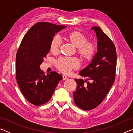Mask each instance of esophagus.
Returning a JSON list of instances; mask_svg holds the SVG:
<instances>
[{"label":"esophagus","instance_id":"1","mask_svg":"<svg viewBox=\"0 0 133 133\" xmlns=\"http://www.w3.org/2000/svg\"><path fill=\"white\" fill-rule=\"evenodd\" d=\"M67 79V77L66 76H63V80H66Z\"/></svg>","mask_w":133,"mask_h":133}]
</instances>
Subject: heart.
I'll return each instance as SVG.
<instances>
[{
  "label": "heart",
  "mask_w": 133,
  "mask_h": 133,
  "mask_svg": "<svg viewBox=\"0 0 133 133\" xmlns=\"http://www.w3.org/2000/svg\"><path fill=\"white\" fill-rule=\"evenodd\" d=\"M66 42L76 48V53L83 61L91 60L96 51V45L93 42H87V38L83 33L78 31H73L65 35ZM60 45V40L57 36L51 39L50 50L52 53H57ZM79 66L78 60L75 58H62L56 62V66L63 73H68L72 69H76Z\"/></svg>",
  "instance_id": "heart-1"
}]
</instances>
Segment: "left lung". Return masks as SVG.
I'll use <instances>...</instances> for the list:
<instances>
[{"label": "left lung", "instance_id": "left-lung-1", "mask_svg": "<svg viewBox=\"0 0 133 133\" xmlns=\"http://www.w3.org/2000/svg\"><path fill=\"white\" fill-rule=\"evenodd\" d=\"M97 39V49L91 63L80 71L87 79L75 80L77 89L73 93L76 105L84 110H90L100 104L111 89L115 80L117 54L115 46L99 27L94 26ZM86 79H90V83Z\"/></svg>", "mask_w": 133, "mask_h": 133}]
</instances>
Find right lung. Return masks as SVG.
<instances>
[{
	"instance_id": "right-lung-1",
	"label": "right lung",
	"mask_w": 133,
	"mask_h": 133,
	"mask_svg": "<svg viewBox=\"0 0 133 133\" xmlns=\"http://www.w3.org/2000/svg\"><path fill=\"white\" fill-rule=\"evenodd\" d=\"M66 28L48 22H39L29 29L22 40L16 57L17 84L31 104L42 105L52 96L62 76L55 71L46 75L40 66L50 51L56 33Z\"/></svg>"
}]
</instances>
